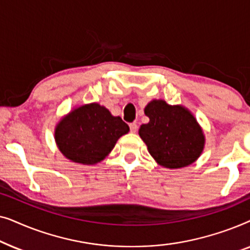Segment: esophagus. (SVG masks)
I'll return each mask as SVG.
<instances>
[{"label": "esophagus", "mask_w": 250, "mask_h": 250, "mask_svg": "<svg viewBox=\"0 0 250 250\" xmlns=\"http://www.w3.org/2000/svg\"><path fill=\"white\" fill-rule=\"evenodd\" d=\"M129 129H131L132 133H135L138 131V124H136V123H131V124H129Z\"/></svg>", "instance_id": "esophagus-1"}]
</instances>
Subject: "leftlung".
I'll return each mask as SVG.
<instances>
[{
    "instance_id": "obj_1",
    "label": "left lung",
    "mask_w": 250,
    "mask_h": 250,
    "mask_svg": "<svg viewBox=\"0 0 250 250\" xmlns=\"http://www.w3.org/2000/svg\"><path fill=\"white\" fill-rule=\"evenodd\" d=\"M145 114L150 121L141 125L139 134L159 165L181 168L196 162L204 149L205 138L188 109L153 100Z\"/></svg>"
}]
</instances>
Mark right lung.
Here are the masks:
<instances>
[{"label": "right lung", "instance_id": "1", "mask_svg": "<svg viewBox=\"0 0 250 250\" xmlns=\"http://www.w3.org/2000/svg\"><path fill=\"white\" fill-rule=\"evenodd\" d=\"M128 131L121 117H114L100 104H90L61 119L56 128V142L71 162L93 165L101 162Z\"/></svg>", "mask_w": 250, "mask_h": 250}]
</instances>
